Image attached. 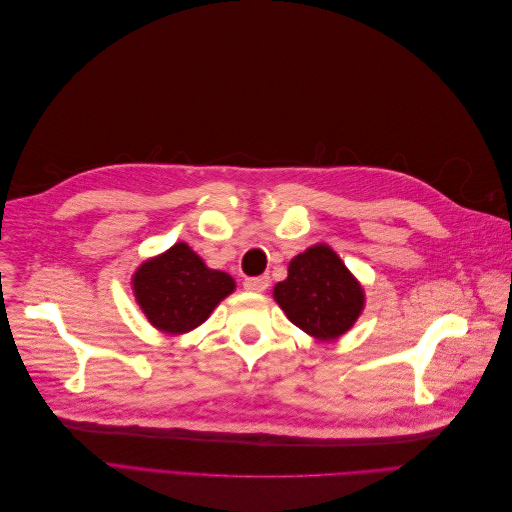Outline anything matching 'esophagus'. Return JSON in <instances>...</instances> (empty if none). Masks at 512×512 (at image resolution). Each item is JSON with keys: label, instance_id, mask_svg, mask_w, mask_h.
Instances as JSON below:
<instances>
[{"label": "esophagus", "instance_id": "1", "mask_svg": "<svg viewBox=\"0 0 512 512\" xmlns=\"http://www.w3.org/2000/svg\"><path fill=\"white\" fill-rule=\"evenodd\" d=\"M269 286V275H258V277H245L243 288L250 292H265Z\"/></svg>", "mask_w": 512, "mask_h": 512}]
</instances>
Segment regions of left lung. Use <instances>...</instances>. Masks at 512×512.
Segmentation results:
<instances>
[{
  "mask_svg": "<svg viewBox=\"0 0 512 512\" xmlns=\"http://www.w3.org/2000/svg\"><path fill=\"white\" fill-rule=\"evenodd\" d=\"M288 320L318 339L346 333L363 309V288L327 245L292 258L288 277L273 288Z\"/></svg>",
  "mask_w": 512,
  "mask_h": 512,
  "instance_id": "8db88e82",
  "label": "left lung"
}]
</instances>
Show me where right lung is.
Masks as SVG:
<instances>
[{
    "mask_svg": "<svg viewBox=\"0 0 512 512\" xmlns=\"http://www.w3.org/2000/svg\"><path fill=\"white\" fill-rule=\"evenodd\" d=\"M232 290V277L207 269L185 243L145 262L134 275L138 305L153 327L166 333H185L198 327Z\"/></svg>",
    "mask_w": 512,
    "mask_h": 512,
    "instance_id": "obj_1",
    "label": "right lung"
}]
</instances>
